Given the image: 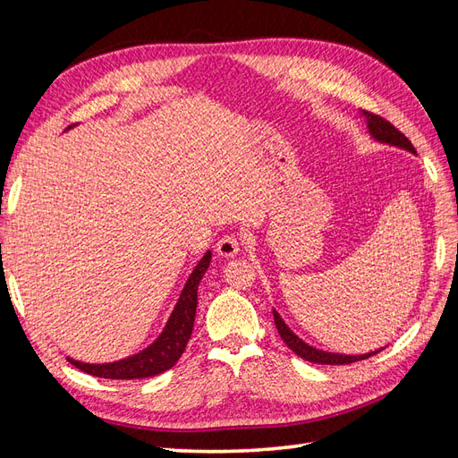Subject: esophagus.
<instances>
[{
	"mask_svg": "<svg viewBox=\"0 0 458 458\" xmlns=\"http://www.w3.org/2000/svg\"><path fill=\"white\" fill-rule=\"evenodd\" d=\"M241 241H242V239L239 237V234H234V233L224 234V237H221V239L217 241L216 250H217L219 256L233 258L234 254H237V252L241 250Z\"/></svg>",
	"mask_w": 458,
	"mask_h": 458,
	"instance_id": "obj_1",
	"label": "esophagus"
}]
</instances>
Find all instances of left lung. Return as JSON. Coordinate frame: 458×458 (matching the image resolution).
I'll use <instances>...</instances> for the list:
<instances>
[{
	"label": "left lung",
	"mask_w": 458,
	"mask_h": 458,
	"mask_svg": "<svg viewBox=\"0 0 458 458\" xmlns=\"http://www.w3.org/2000/svg\"><path fill=\"white\" fill-rule=\"evenodd\" d=\"M363 114L367 118V126H369V131H370V135L374 137V140H378V141L387 143V145H395V147H401V148H407L411 152H417V150H414L412 143L394 126V123H390L386 118H382L378 114L369 113V110H363ZM273 317H275L276 330H279V335L284 340V344L296 355H300L301 359H306V361H310V363H318V365H350V363H355V361H363V359H369L370 355L380 352V350L378 352H370V353H365V355H340V353H328V352L315 350V348H311V345H308L303 340H300L294 335V332L284 325V321H283L279 313L273 311Z\"/></svg>",
	"instance_id": "obj_1"
}]
</instances>
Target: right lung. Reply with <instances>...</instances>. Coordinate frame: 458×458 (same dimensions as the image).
<instances>
[{"mask_svg":"<svg viewBox=\"0 0 458 458\" xmlns=\"http://www.w3.org/2000/svg\"><path fill=\"white\" fill-rule=\"evenodd\" d=\"M210 258L212 254L206 252V256L199 261L195 271L191 273L168 325H165L160 338L152 345H148L147 350H143L141 353H137L133 357L122 359V361L108 363V365H89V363L72 361V359H68V361H71L76 369L91 374V377L113 378V380L148 378L172 369L179 361V357L183 355L187 342L191 338L192 325H195V315H197L199 283L204 276L208 266H210Z\"/></svg>","mask_w":458,"mask_h":458,"instance_id":"add662e5","label":"right lung"}]
</instances>
